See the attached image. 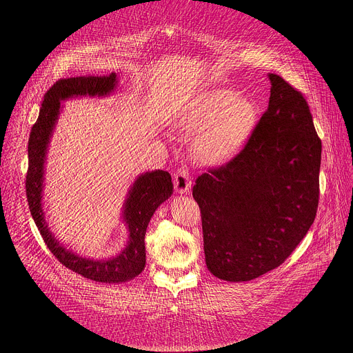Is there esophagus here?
<instances>
[{"mask_svg": "<svg viewBox=\"0 0 353 353\" xmlns=\"http://www.w3.org/2000/svg\"><path fill=\"white\" fill-rule=\"evenodd\" d=\"M174 185H175V190L181 194L189 192V189L192 188V175L189 174V170L186 167H182L176 171L174 178Z\"/></svg>", "mask_w": 353, "mask_h": 353, "instance_id": "1", "label": "esophagus"}]
</instances>
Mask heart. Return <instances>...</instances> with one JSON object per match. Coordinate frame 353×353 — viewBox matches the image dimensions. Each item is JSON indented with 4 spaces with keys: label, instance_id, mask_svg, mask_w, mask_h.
Instances as JSON below:
<instances>
[{
    "label": "heart",
    "instance_id": "obj_1",
    "mask_svg": "<svg viewBox=\"0 0 353 353\" xmlns=\"http://www.w3.org/2000/svg\"><path fill=\"white\" fill-rule=\"evenodd\" d=\"M255 107L230 90H212L190 101L178 117V125L197 130L196 153L202 161H214L231 151L252 129Z\"/></svg>",
    "mask_w": 353,
    "mask_h": 353
}]
</instances>
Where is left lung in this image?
<instances>
[{"instance_id":"obj_1","label":"left lung","mask_w":353,"mask_h":353,"mask_svg":"<svg viewBox=\"0 0 353 353\" xmlns=\"http://www.w3.org/2000/svg\"><path fill=\"white\" fill-rule=\"evenodd\" d=\"M268 110L241 151L199 175L205 262L225 281L280 266L314 223L322 144L302 92L269 73Z\"/></svg>"}]
</instances>
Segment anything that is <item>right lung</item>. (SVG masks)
Masks as SVG:
<instances>
[{
	"instance_id": "add662e5",
	"label": "right lung",
	"mask_w": 353,
	"mask_h": 353,
	"mask_svg": "<svg viewBox=\"0 0 353 353\" xmlns=\"http://www.w3.org/2000/svg\"><path fill=\"white\" fill-rule=\"evenodd\" d=\"M117 74L80 76L58 80L45 95L39 117L31 129L28 140V171L26 178V193L32 219L55 258L68 269L85 279L119 284L139 276L145 268V232L154 210L172 194L171 175L156 170L141 174L130 186L122 209V219L129 231L126 248L115 256L91 259L65 249L50 231L46 221L42 192L45 181V161L55 128L61 101L73 97H107L117 87Z\"/></svg>"
}]
</instances>
